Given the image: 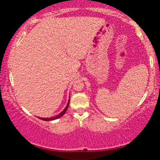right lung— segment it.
I'll return each mask as SVG.
<instances>
[{"label":"right lung","mask_w":160,"mask_h":160,"mask_svg":"<svg viewBox=\"0 0 160 160\" xmlns=\"http://www.w3.org/2000/svg\"><path fill=\"white\" fill-rule=\"evenodd\" d=\"M69 102H70V99H69V100H68V102L67 106H66V107H65V108L64 110H63L61 113H59V114H58V116H56V117H51V118H41V117H38V118H39V119H41V120H43V121H52V120H54V119H58V118H60V117H62V116L64 115V113H65V112H66L67 109H68V108Z\"/></svg>","instance_id":"add662e5"}]
</instances>
